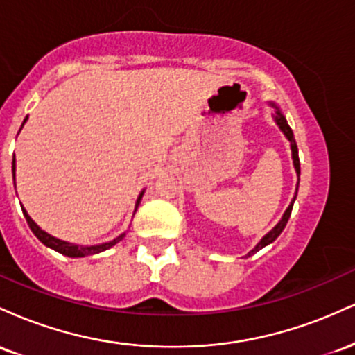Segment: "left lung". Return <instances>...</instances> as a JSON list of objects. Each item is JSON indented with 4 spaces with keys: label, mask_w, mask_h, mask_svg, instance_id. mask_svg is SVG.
Segmentation results:
<instances>
[{
    "label": "left lung",
    "mask_w": 355,
    "mask_h": 355,
    "mask_svg": "<svg viewBox=\"0 0 355 355\" xmlns=\"http://www.w3.org/2000/svg\"><path fill=\"white\" fill-rule=\"evenodd\" d=\"M268 107L274 108V113H272V118H274L275 125L279 126L280 132L284 133L285 138H287V140H288V144H291L292 162H294V168H295V173H297V187H295L294 198H292L291 205L287 207V210L284 211L282 218L279 220V223H277V225L274 227V229H272L270 232H268V234H266V235H263L262 239H260V242L257 243V245H255L254 248H252L250 252H248V254L245 255V259H247V257H250V255L257 254V252H259V250H262L263 247H267L268 243L274 242V240H275L277 237H279L280 234H282V230L285 229V225H287L288 218H291L292 207H294V202H295V198H297V191H299V182H300V162H299V150H297V144H295V138H294V132H292V128H291V126H288L287 120H285V116H284V113H282V110L279 108V105L274 103V101H268Z\"/></svg>",
    "instance_id": "left-lung-1"
}]
</instances>
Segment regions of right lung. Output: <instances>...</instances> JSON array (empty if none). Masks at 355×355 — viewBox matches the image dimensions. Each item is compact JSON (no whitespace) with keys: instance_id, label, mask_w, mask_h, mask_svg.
Instances as JSON below:
<instances>
[{"instance_id":"add662e5","label":"right lung","mask_w":355,"mask_h":355,"mask_svg":"<svg viewBox=\"0 0 355 355\" xmlns=\"http://www.w3.org/2000/svg\"><path fill=\"white\" fill-rule=\"evenodd\" d=\"M26 121H28V116L23 120L21 128L24 126V123H26ZM21 128H19V130H21ZM13 182H15V185H16V160H15V155H13ZM144 193H145V189L140 191V195H138L137 203H135V211L138 209V205H140ZM21 210H23L24 218H26L28 225H30L31 232H33V234L36 235V239H38L40 242L44 243V245H46V247L53 248V250H56L61 255L71 257V259H78V257L95 255V254H100V252H103V250H108V248H112L113 245H116V243L120 242V240H123V237L126 235V232H123V234H120V235H118V237H115L113 240H108V242L96 243V245H78V243H71V242H67V240H61V239L53 237V235L48 234V232H44L43 229H40V227L36 225L35 220L31 218L30 215H28L26 210H24V207H21ZM135 211H133V215H135Z\"/></svg>"}]
</instances>
